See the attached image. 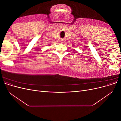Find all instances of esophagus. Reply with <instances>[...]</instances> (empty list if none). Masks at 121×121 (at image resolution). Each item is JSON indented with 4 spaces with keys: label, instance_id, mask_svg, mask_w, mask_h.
<instances>
[{
    "label": "esophagus",
    "instance_id": "esophagus-1",
    "mask_svg": "<svg viewBox=\"0 0 121 121\" xmlns=\"http://www.w3.org/2000/svg\"><path fill=\"white\" fill-rule=\"evenodd\" d=\"M60 43H64V42H65V40H64V39H61V40H60Z\"/></svg>",
    "mask_w": 121,
    "mask_h": 121
}]
</instances>
